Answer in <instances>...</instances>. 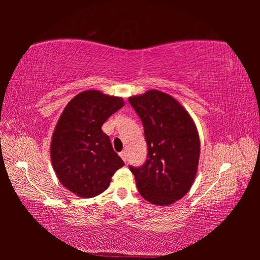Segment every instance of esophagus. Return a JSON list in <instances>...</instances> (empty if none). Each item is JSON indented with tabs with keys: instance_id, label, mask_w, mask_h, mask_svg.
Wrapping results in <instances>:
<instances>
[{
	"instance_id": "obj_1",
	"label": "esophagus",
	"mask_w": 260,
	"mask_h": 260,
	"mask_svg": "<svg viewBox=\"0 0 260 260\" xmlns=\"http://www.w3.org/2000/svg\"><path fill=\"white\" fill-rule=\"evenodd\" d=\"M119 156H120L121 158H123L124 162L127 161V155H126V152H125V151H121V152L119 153Z\"/></svg>"
}]
</instances>
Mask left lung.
<instances>
[{
	"label": "left lung",
	"instance_id": "left-lung-1",
	"mask_svg": "<svg viewBox=\"0 0 260 260\" xmlns=\"http://www.w3.org/2000/svg\"><path fill=\"white\" fill-rule=\"evenodd\" d=\"M144 127L147 159L129 167L140 194L156 206L183 198L194 182L200 139L190 114L172 96L151 89L128 98Z\"/></svg>",
	"mask_w": 260,
	"mask_h": 260
}]
</instances>
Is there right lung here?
Instances as JSON below:
<instances>
[{"label": "right lung", "mask_w": 260, "mask_h": 260, "mask_svg": "<svg viewBox=\"0 0 260 260\" xmlns=\"http://www.w3.org/2000/svg\"><path fill=\"white\" fill-rule=\"evenodd\" d=\"M124 104L121 97L86 90L64 107L51 137L50 156L59 181L74 194L85 199L101 194L124 167L102 129Z\"/></svg>", "instance_id": "add662e5"}]
</instances>
